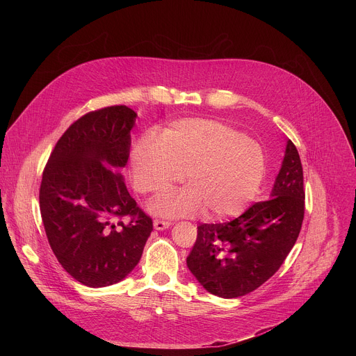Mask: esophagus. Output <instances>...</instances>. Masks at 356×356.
<instances>
[{
	"label": "esophagus",
	"mask_w": 356,
	"mask_h": 356,
	"mask_svg": "<svg viewBox=\"0 0 356 356\" xmlns=\"http://www.w3.org/2000/svg\"><path fill=\"white\" fill-rule=\"evenodd\" d=\"M170 225H172V222H169V221H162V220H155L154 221V228L158 229V231H163V229L169 228Z\"/></svg>",
	"instance_id": "esophagus-1"
}]
</instances>
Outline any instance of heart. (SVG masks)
Returning a JSON list of instances; mask_svg holds the SVG:
<instances>
[{"instance_id": "heart-1", "label": "heart", "mask_w": 356, "mask_h": 356, "mask_svg": "<svg viewBox=\"0 0 356 356\" xmlns=\"http://www.w3.org/2000/svg\"><path fill=\"white\" fill-rule=\"evenodd\" d=\"M134 187L142 194H161L180 181L187 187L158 197L149 211L159 217L209 220L241 216L257 198L266 177V155L253 139L225 124L183 118L162 129L159 139L140 136L129 154Z\"/></svg>"}]
</instances>
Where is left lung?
I'll list each match as a JSON object with an SVG mask.
<instances>
[{"label": "left lung", "instance_id": "8db88e82", "mask_svg": "<svg viewBox=\"0 0 356 356\" xmlns=\"http://www.w3.org/2000/svg\"><path fill=\"white\" fill-rule=\"evenodd\" d=\"M302 166L287 140L270 198L255 202L238 218L201 224L187 268L214 296L235 298L262 286L294 246L304 218Z\"/></svg>", "mask_w": 356, "mask_h": 356}]
</instances>
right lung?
Here are the masks:
<instances>
[{"label":"right lung","mask_w":356,"mask_h":356,"mask_svg":"<svg viewBox=\"0 0 356 356\" xmlns=\"http://www.w3.org/2000/svg\"><path fill=\"white\" fill-rule=\"evenodd\" d=\"M127 106L91 111L58 140L44 166L39 206L44 232L63 269L88 287L125 279L138 265L154 229L127 190L131 129ZM129 215V223L122 217Z\"/></svg>","instance_id":"1"}]
</instances>
